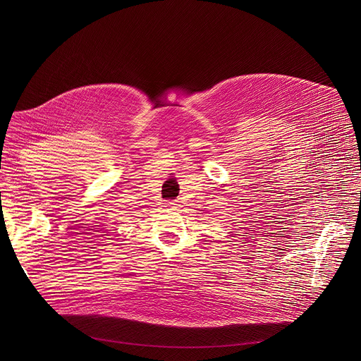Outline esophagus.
I'll return each mask as SVG.
<instances>
[{
    "mask_svg": "<svg viewBox=\"0 0 361 361\" xmlns=\"http://www.w3.org/2000/svg\"><path fill=\"white\" fill-rule=\"evenodd\" d=\"M167 205H177V204H176V201H169Z\"/></svg>",
    "mask_w": 361,
    "mask_h": 361,
    "instance_id": "esophagus-1",
    "label": "esophagus"
}]
</instances>
